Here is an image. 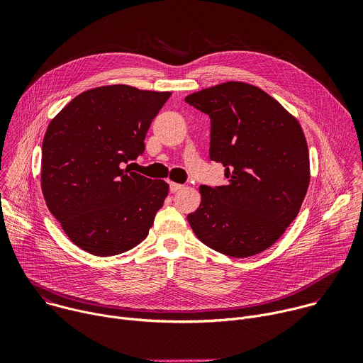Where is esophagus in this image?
I'll list each match as a JSON object with an SVG mask.
<instances>
[{"mask_svg":"<svg viewBox=\"0 0 363 363\" xmlns=\"http://www.w3.org/2000/svg\"><path fill=\"white\" fill-rule=\"evenodd\" d=\"M184 188V185L182 184H177V182H171L169 184V189H171V192L174 194V192H178V191H181Z\"/></svg>","mask_w":363,"mask_h":363,"instance_id":"1","label":"esophagus"}]
</instances>
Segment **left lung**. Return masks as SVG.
Returning <instances> with one entry per match:
<instances>
[{"label":"left lung","instance_id":"obj_1","mask_svg":"<svg viewBox=\"0 0 363 363\" xmlns=\"http://www.w3.org/2000/svg\"><path fill=\"white\" fill-rule=\"evenodd\" d=\"M185 101L211 118L210 158L227 185L199 186L188 223L201 242L230 257L272 247L297 217L310 182L306 136L298 121L260 87L227 82Z\"/></svg>","mask_w":363,"mask_h":363}]
</instances>
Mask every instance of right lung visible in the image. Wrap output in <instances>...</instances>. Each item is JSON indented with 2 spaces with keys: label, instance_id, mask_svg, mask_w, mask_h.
I'll return each instance as SVG.
<instances>
[{
  "label": "right lung",
  "instance_id": "1",
  "mask_svg": "<svg viewBox=\"0 0 363 363\" xmlns=\"http://www.w3.org/2000/svg\"><path fill=\"white\" fill-rule=\"evenodd\" d=\"M171 91L128 84L86 90L53 118L41 146L47 208L82 250L109 257L140 244L168 196L164 179L132 172Z\"/></svg>",
  "mask_w": 363,
  "mask_h": 363
}]
</instances>
